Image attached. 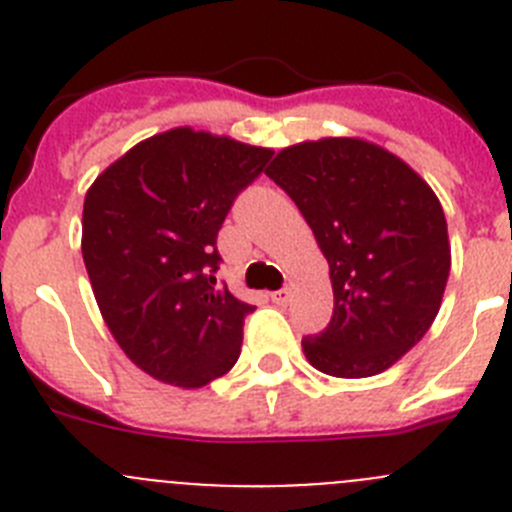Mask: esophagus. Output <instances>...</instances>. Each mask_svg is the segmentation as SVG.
I'll return each mask as SVG.
<instances>
[{
	"label": "esophagus",
	"mask_w": 512,
	"mask_h": 512,
	"mask_svg": "<svg viewBox=\"0 0 512 512\" xmlns=\"http://www.w3.org/2000/svg\"><path fill=\"white\" fill-rule=\"evenodd\" d=\"M289 300H292V289H279V292H271V302L279 307L289 305Z\"/></svg>",
	"instance_id": "esophagus-1"
}]
</instances>
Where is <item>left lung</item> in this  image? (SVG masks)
Listing matches in <instances>:
<instances>
[{"label":"left lung","instance_id":"8db88e82","mask_svg":"<svg viewBox=\"0 0 512 512\" xmlns=\"http://www.w3.org/2000/svg\"><path fill=\"white\" fill-rule=\"evenodd\" d=\"M266 176L300 207L330 266L333 318L302 338L307 361L343 379L390 369L428 333L449 279V230L433 189L361 138L284 148Z\"/></svg>","mask_w":512,"mask_h":512}]
</instances>
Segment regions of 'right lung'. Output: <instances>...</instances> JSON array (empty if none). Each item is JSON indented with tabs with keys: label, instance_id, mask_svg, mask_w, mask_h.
Returning a JSON list of instances; mask_svg holds the SVG:
<instances>
[{
	"label": "right lung",
	"instance_id": "right-lung-1",
	"mask_svg": "<svg viewBox=\"0 0 512 512\" xmlns=\"http://www.w3.org/2000/svg\"><path fill=\"white\" fill-rule=\"evenodd\" d=\"M274 151L174 128L130 148L89 187L81 253L128 359L174 387H205L241 356L253 305L217 284V230Z\"/></svg>",
	"mask_w": 512,
	"mask_h": 512
}]
</instances>
